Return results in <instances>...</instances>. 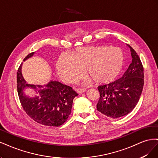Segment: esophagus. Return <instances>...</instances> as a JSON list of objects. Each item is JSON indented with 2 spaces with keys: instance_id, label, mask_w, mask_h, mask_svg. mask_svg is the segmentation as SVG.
<instances>
[{
  "instance_id": "esophagus-1",
  "label": "esophagus",
  "mask_w": 158,
  "mask_h": 158,
  "mask_svg": "<svg viewBox=\"0 0 158 158\" xmlns=\"http://www.w3.org/2000/svg\"><path fill=\"white\" fill-rule=\"evenodd\" d=\"M85 92V89H78L76 90V92H77L78 94H82Z\"/></svg>"
}]
</instances>
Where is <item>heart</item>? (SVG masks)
I'll return each mask as SVG.
<instances>
[{"mask_svg":"<svg viewBox=\"0 0 158 158\" xmlns=\"http://www.w3.org/2000/svg\"><path fill=\"white\" fill-rule=\"evenodd\" d=\"M125 62L123 51L109 46L81 47L70 55L62 54L57 59L56 68L60 78L66 83L73 82L84 73L88 74L84 82L94 80L106 83L115 78Z\"/></svg>","mask_w":158,"mask_h":158,"instance_id":"1","label":"heart"}]
</instances>
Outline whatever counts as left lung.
I'll return each mask as SVG.
<instances>
[{
	"instance_id": "obj_1",
	"label": "left lung",
	"mask_w": 158,
	"mask_h": 158,
	"mask_svg": "<svg viewBox=\"0 0 158 158\" xmlns=\"http://www.w3.org/2000/svg\"><path fill=\"white\" fill-rule=\"evenodd\" d=\"M127 45L132 59L125 74L114 82L98 87L100 94L98 111L112 118L125 116L135 109L144 86V68L140 57Z\"/></svg>"
}]
</instances>
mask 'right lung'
Masks as SVG:
<instances>
[{
  "mask_svg": "<svg viewBox=\"0 0 158 158\" xmlns=\"http://www.w3.org/2000/svg\"><path fill=\"white\" fill-rule=\"evenodd\" d=\"M34 55H27L23 61ZM27 88L34 89L38 94L33 98L23 93ZM17 88L23 110L33 121L47 127H59L65 123L71 113L73 99L78 94L71 87L58 81L42 85L26 83L22 74V64L17 73Z\"/></svg>",
  "mask_w": 158,
  "mask_h": 158,
  "instance_id": "right-lung-1",
  "label": "right lung"
}]
</instances>
